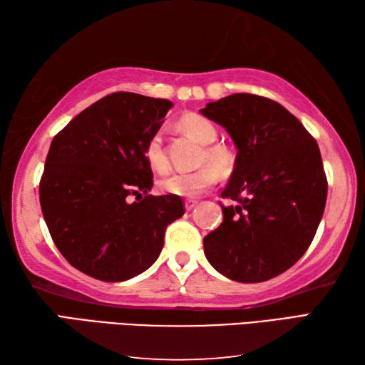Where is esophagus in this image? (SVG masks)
Returning a JSON list of instances; mask_svg holds the SVG:
<instances>
[{
  "label": "esophagus",
  "mask_w": 365,
  "mask_h": 365,
  "mask_svg": "<svg viewBox=\"0 0 365 365\" xmlns=\"http://www.w3.org/2000/svg\"><path fill=\"white\" fill-rule=\"evenodd\" d=\"M197 205H198L197 200H185V202H184V206H185V210H187V211H192Z\"/></svg>",
  "instance_id": "34e87169"
}]
</instances>
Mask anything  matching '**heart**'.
I'll return each instance as SVG.
<instances>
[{"instance_id": "heart-1", "label": "heart", "mask_w": 365, "mask_h": 365, "mask_svg": "<svg viewBox=\"0 0 365 365\" xmlns=\"http://www.w3.org/2000/svg\"><path fill=\"white\" fill-rule=\"evenodd\" d=\"M181 128L189 133L190 137L200 141L202 145H206L202 154V162L207 165L200 167L193 172H176L163 178L159 182L160 189L167 193L178 197L193 198L198 197L200 193L211 189L215 182L219 181V170L227 172L233 163V154L230 153L228 148L224 145H211L217 138V129L215 125L206 120L205 116L197 113H189L182 116ZM145 160L154 172L163 173L168 170V158L163 148V140L159 132L153 133L150 140L145 145ZM213 165L211 166L210 163Z\"/></svg>"}]
</instances>
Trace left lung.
Masks as SVG:
<instances>
[{
    "label": "left lung",
    "mask_w": 365,
    "mask_h": 365,
    "mask_svg": "<svg viewBox=\"0 0 365 365\" xmlns=\"http://www.w3.org/2000/svg\"><path fill=\"white\" fill-rule=\"evenodd\" d=\"M200 113L222 125L237 150L222 197L224 222L205 236V255L222 276L257 284L285 272L314 240L328 197L317 141L280 103L232 94Z\"/></svg>",
    "instance_id": "left-lung-1"
}]
</instances>
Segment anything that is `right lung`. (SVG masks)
<instances>
[{
  "mask_svg": "<svg viewBox=\"0 0 365 365\" xmlns=\"http://www.w3.org/2000/svg\"><path fill=\"white\" fill-rule=\"evenodd\" d=\"M172 106L108 94L51 141L39 185L42 214L58 250L89 277L124 282L145 272L160 255L167 225L184 214L178 195L148 193L145 145Z\"/></svg>",
  "mask_w": 365,
  "mask_h": 365,
  "instance_id": "1",
  "label": "right lung"
}]
</instances>
